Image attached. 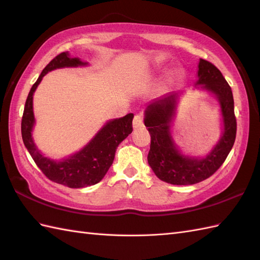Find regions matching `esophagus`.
<instances>
[{
	"label": "esophagus",
	"mask_w": 260,
	"mask_h": 260,
	"mask_svg": "<svg viewBox=\"0 0 260 260\" xmlns=\"http://www.w3.org/2000/svg\"><path fill=\"white\" fill-rule=\"evenodd\" d=\"M144 126V123H143V117L141 115H135V117L133 119V128L134 129H139L141 127Z\"/></svg>",
	"instance_id": "1"
}]
</instances>
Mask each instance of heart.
Returning <instances> with one entry per match:
<instances>
[{
    "instance_id": "1",
    "label": "heart",
    "mask_w": 260,
    "mask_h": 260,
    "mask_svg": "<svg viewBox=\"0 0 260 260\" xmlns=\"http://www.w3.org/2000/svg\"><path fill=\"white\" fill-rule=\"evenodd\" d=\"M170 67L169 66H158V67L155 69V71L153 73V76H152V79L154 81H157L161 78H163V77L167 76L169 73H170ZM180 70H175L173 73V76L174 77H179L180 76Z\"/></svg>"
}]
</instances>
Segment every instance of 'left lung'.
Wrapping results in <instances>:
<instances>
[{
	"mask_svg": "<svg viewBox=\"0 0 260 260\" xmlns=\"http://www.w3.org/2000/svg\"><path fill=\"white\" fill-rule=\"evenodd\" d=\"M194 87L217 99L222 119L221 135L203 155L184 153L173 137V121L185 90L172 91L154 99L144 110V124L151 134L148 165L159 180L170 184L191 185L208 179L221 167L236 140L233 91L220 70L207 60L200 59Z\"/></svg>",
	"mask_w": 260,
	"mask_h": 260,
	"instance_id": "8db88e82",
	"label": "left lung"
}]
</instances>
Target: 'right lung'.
I'll return each mask as SVG.
<instances>
[{
  "mask_svg": "<svg viewBox=\"0 0 260 260\" xmlns=\"http://www.w3.org/2000/svg\"><path fill=\"white\" fill-rule=\"evenodd\" d=\"M88 64L89 63L82 61L78 57H71L68 51L60 53L52 59L42 70L27 95L21 123L22 140L38 168L48 179L73 189L90 186L101 182L114 162L118 145L133 131L132 120L134 118V114L129 113L124 117L107 120L84 147L67 157L53 159L45 156V154L39 150L32 136L36 125L33 95L38 86L40 85L43 77L52 70L87 67Z\"/></svg>",
  "mask_w": 260,
  "mask_h": 260,
  "instance_id": "obj_1",
  "label": "right lung"
}]
</instances>
